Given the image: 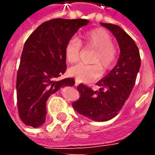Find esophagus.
Returning a JSON list of instances; mask_svg holds the SVG:
<instances>
[{"label": "esophagus", "instance_id": "1", "mask_svg": "<svg viewBox=\"0 0 155 155\" xmlns=\"http://www.w3.org/2000/svg\"><path fill=\"white\" fill-rule=\"evenodd\" d=\"M74 84H75V85H78V84H79V81L75 80V81H74Z\"/></svg>", "mask_w": 155, "mask_h": 155}]
</instances>
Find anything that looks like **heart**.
Instances as JSON below:
<instances>
[{
  "instance_id": "b5f03b06",
  "label": "heart",
  "mask_w": 155,
  "mask_h": 155,
  "mask_svg": "<svg viewBox=\"0 0 155 155\" xmlns=\"http://www.w3.org/2000/svg\"><path fill=\"white\" fill-rule=\"evenodd\" d=\"M81 42L85 47L95 50L91 58L94 64L80 63L70 69V73L78 81L91 82L101 75V68L104 71L111 70L117 61L116 48L113 45V38L104 29L95 28L82 35ZM76 37H71L64 47L66 61L73 64L81 58L82 45Z\"/></svg>"
}]
</instances>
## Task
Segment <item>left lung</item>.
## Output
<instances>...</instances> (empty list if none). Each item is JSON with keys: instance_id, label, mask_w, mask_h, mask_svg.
<instances>
[{"instance_id": "left-lung-1", "label": "left lung", "mask_w": 155, "mask_h": 155, "mask_svg": "<svg viewBox=\"0 0 155 155\" xmlns=\"http://www.w3.org/2000/svg\"><path fill=\"white\" fill-rule=\"evenodd\" d=\"M115 36L120 55L117 64L98 82L100 91L81 84L77 90L80 98L72 103L79 114L94 121H107L119 114L135 84L141 60L135 42L119 25L101 23Z\"/></svg>"}]
</instances>
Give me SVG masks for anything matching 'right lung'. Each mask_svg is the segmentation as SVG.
I'll use <instances>...</instances> for the list:
<instances>
[{
	"label": "right lung",
	"instance_id": "add662e5",
	"mask_svg": "<svg viewBox=\"0 0 155 155\" xmlns=\"http://www.w3.org/2000/svg\"><path fill=\"white\" fill-rule=\"evenodd\" d=\"M88 23L84 19H52L39 25L25 42L16 76V97L19 116L25 125H42L50 95L74 84L73 78L58 80L66 71L64 47Z\"/></svg>",
	"mask_w": 155,
	"mask_h": 155
}]
</instances>
